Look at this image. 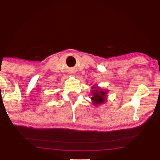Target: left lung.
Masks as SVG:
<instances>
[{
  "label": "left lung",
  "mask_w": 160,
  "mask_h": 160,
  "mask_svg": "<svg viewBox=\"0 0 160 160\" xmlns=\"http://www.w3.org/2000/svg\"><path fill=\"white\" fill-rule=\"evenodd\" d=\"M106 91H103L102 89H94L92 92L93 94V96L92 97V99L93 104H103L105 102V96H106Z\"/></svg>",
  "instance_id": "1"
}]
</instances>
